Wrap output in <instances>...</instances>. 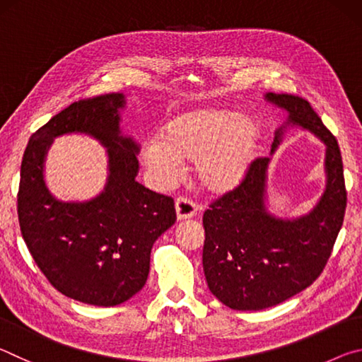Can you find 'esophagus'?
<instances>
[{"label":"esophagus","mask_w":362,"mask_h":362,"mask_svg":"<svg viewBox=\"0 0 362 362\" xmlns=\"http://www.w3.org/2000/svg\"><path fill=\"white\" fill-rule=\"evenodd\" d=\"M196 206L189 201L188 198H180L175 199V212H177V218L179 220H187V218H193L196 216Z\"/></svg>","instance_id":"34e87169"}]
</instances>
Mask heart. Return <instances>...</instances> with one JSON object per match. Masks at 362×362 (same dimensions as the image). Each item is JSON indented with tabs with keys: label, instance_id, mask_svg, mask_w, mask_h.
Returning a JSON list of instances; mask_svg holds the SVG:
<instances>
[{
	"label": "heart",
	"instance_id": "b5f03b06",
	"mask_svg": "<svg viewBox=\"0 0 362 362\" xmlns=\"http://www.w3.org/2000/svg\"><path fill=\"white\" fill-rule=\"evenodd\" d=\"M259 142L260 126L254 118L204 108L169 121L158 144L145 148V159L166 177L175 175L179 164L196 166V179L204 192L226 194L247 177Z\"/></svg>",
	"mask_w": 362,
	"mask_h": 362
}]
</instances>
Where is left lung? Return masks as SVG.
Segmentation results:
<instances>
[{
    "label": "left lung",
    "instance_id": "left-lung-1",
    "mask_svg": "<svg viewBox=\"0 0 362 362\" xmlns=\"http://www.w3.org/2000/svg\"><path fill=\"white\" fill-rule=\"evenodd\" d=\"M287 112L274 136L272 155L286 126H298L326 145V189L316 206L297 218L268 212L269 158H257L240 187L204 212L203 267L209 291L233 310L269 308L313 284L332 254L346 209V189L339 144L302 97L265 94Z\"/></svg>",
    "mask_w": 362,
    "mask_h": 362
}]
</instances>
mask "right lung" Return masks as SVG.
<instances>
[{
    "label": "right lung",
    "mask_w": 362,
    "mask_h": 362,
    "mask_svg": "<svg viewBox=\"0 0 362 362\" xmlns=\"http://www.w3.org/2000/svg\"><path fill=\"white\" fill-rule=\"evenodd\" d=\"M124 105L122 94L73 102L30 137L21 166L17 212L30 254L59 292L95 306L142 289L153 244L175 223L174 199L136 180L139 146L119 129ZM64 133H86L107 148L106 188L83 204L57 200L44 180L48 146Z\"/></svg>",
    "instance_id": "add662e5"
}]
</instances>
